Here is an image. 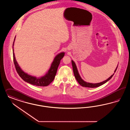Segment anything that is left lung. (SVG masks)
I'll list each match as a JSON object with an SVG mask.
<instances>
[{"mask_svg": "<svg viewBox=\"0 0 130 130\" xmlns=\"http://www.w3.org/2000/svg\"><path fill=\"white\" fill-rule=\"evenodd\" d=\"M72 66H73V73H74V76L76 78L77 81L78 82V83L81 86L84 87H87V88H97V87H100L102 85H103L104 84L106 83L107 81H108L110 79H111V78L113 77V76L114 75L115 73L116 72L117 69V68L118 67V65L117 66V67L116 68V69H115V70L114 73L110 76L109 77V78L108 79H107L106 80L102 82H100V83H88V82H87L86 81H85L84 80H83L82 78L81 77L79 73H78V70H77V68L76 67V65L75 64V62L73 61V60H72Z\"/></svg>", "mask_w": 130, "mask_h": 130, "instance_id": "obj_1", "label": "left lung"}]
</instances>
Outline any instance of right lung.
<instances>
[{"mask_svg": "<svg viewBox=\"0 0 130 130\" xmlns=\"http://www.w3.org/2000/svg\"><path fill=\"white\" fill-rule=\"evenodd\" d=\"M15 37L14 40V42L13 43V62L15 67L16 70L19 75L21 77V78L26 82L27 83L32 84L33 85H35L36 86L40 87H45L48 86L54 80L55 76L56 75V73L57 72V68L60 62L61 59L64 56L65 53L61 52L58 54L54 59V60L51 64L50 69H49L48 72L43 76L41 77H36V76H33L31 75L28 74L27 73H25L19 66V64L16 61L14 50H13V45L15 41Z\"/></svg>", "mask_w": 130, "mask_h": 130, "instance_id": "add662e5", "label": "right lung"}]
</instances>
